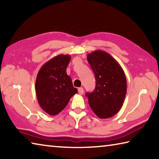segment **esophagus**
<instances>
[{"mask_svg": "<svg viewBox=\"0 0 159 159\" xmlns=\"http://www.w3.org/2000/svg\"><path fill=\"white\" fill-rule=\"evenodd\" d=\"M78 90H79V93L80 94V95H83V88H79Z\"/></svg>", "mask_w": 159, "mask_h": 159, "instance_id": "34e87169", "label": "esophagus"}]
</instances>
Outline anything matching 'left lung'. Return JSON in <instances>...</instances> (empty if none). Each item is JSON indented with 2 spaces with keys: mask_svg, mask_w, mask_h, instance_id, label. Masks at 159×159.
Instances as JSON below:
<instances>
[{
  "mask_svg": "<svg viewBox=\"0 0 159 159\" xmlns=\"http://www.w3.org/2000/svg\"><path fill=\"white\" fill-rule=\"evenodd\" d=\"M96 79L93 93H86L88 103L99 118L114 116L124 102L127 82L122 67L109 53L95 50L87 56Z\"/></svg>",
  "mask_w": 159,
  "mask_h": 159,
  "instance_id": "1",
  "label": "left lung"
}]
</instances>
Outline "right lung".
<instances>
[{
    "label": "right lung",
    "mask_w": 159,
    "mask_h": 159,
    "mask_svg": "<svg viewBox=\"0 0 159 159\" xmlns=\"http://www.w3.org/2000/svg\"><path fill=\"white\" fill-rule=\"evenodd\" d=\"M70 60L69 55H58L45 63L37 74L35 90L38 102L49 115L58 114L78 93L66 74Z\"/></svg>",
    "instance_id": "1"
}]
</instances>
